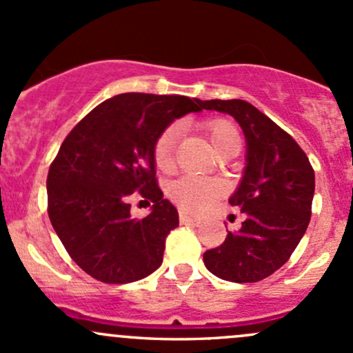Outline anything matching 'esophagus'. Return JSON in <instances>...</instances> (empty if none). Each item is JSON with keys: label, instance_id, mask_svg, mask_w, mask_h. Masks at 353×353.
I'll use <instances>...</instances> for the list:
<instances>
[{"label": "esophagus", "instance_id": "1", "mask_svg": "<svg viewBox=\"0 0 353 353\" xmlns=\"http://www.w3.org/2000/svg\"><path fill=\"white\" fill-rule=\"evenodd\" d=\"M179 221L183 225H199V223H201V220H199V218L191 216V214L184 213V211H181V213H179Z\"/></svg>", "mask_w": 353, "mask_h": 353}]
</instances>
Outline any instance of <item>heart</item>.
<instances>
[{"label":"heart","mask_w":353,"mask_h":353,"mask_svg":"<svg viewBox=\"0 0 353 353\" xmlns=\"http://www.w3.org/2000/svg\"><path fill=\"white\" fill-rule=\"evenodd\" d=\"M208 140L218 154H225L230 148L240 147V132L233 121L226 118H214L201 125ZM179 140V128L167 127L155 139L152 155L155 167L161 172L170 174L176 167V148ZM223 184L216 179H203V177L184 176L170 184L169 196L181 210L191 213H201L213 205L223 194Z\"/></svg>","instance_id":"heart-1"}]
</instances>
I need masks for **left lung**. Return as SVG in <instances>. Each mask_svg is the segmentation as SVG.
<instances>
[{
    "mask_svg": "<svg viewBox=\"0 0 353 353\" xmlns=\"http://www.w3.org/2000/svg\"><path fill=\"white\" fill-rule=\"evenodd\" d=\"M205 110L228 113L247 140V167L230 205L247 214L239 233L210 248V272L232 283H257L289 261L311 218L314 170L296 140L243 99H210Z\"/></svg>",
    "mask_w": 353,
    "mask_h": 353,
    "instance_id": "obj_1",
    "label": "left lung"
}]
</instances>
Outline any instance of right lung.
Returning <instances> with one entry per match:
<instances>
[{"label":"right lung","mask_w":353,"mask_h":353,"mask_svg":"<svg viewBox=\"0 0 353 353\" xmlns=\"http://www.w3.org/2000/svg\"><path fill=\"white\" fill-rule=\"evenodd\" d=\"M201 108L188 96L125 92L65 137L47 176V211L70 259L91 277L127 284L162 264L179 214L159 188L152 148L176 118ZM133 197L154 203L148 217L129 218Z\"/></svg>","instance_id":"1"}]
</instances>
